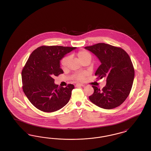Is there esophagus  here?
<instances>
[{"label":"esophagus","instance_id":"esophagus-1","mask_svg":"<svg viewBox=\"0 0 151 151\" xmlns=\"http://www.w3.org/2000/svg\"><path fill=\"white\" fill-rule=\"evenodd\" d=\"M76 87H79V86H84V85H83V84H77L76 85Z\"/></svg>","mask_w":151,"mask_h":151}]
</instances>
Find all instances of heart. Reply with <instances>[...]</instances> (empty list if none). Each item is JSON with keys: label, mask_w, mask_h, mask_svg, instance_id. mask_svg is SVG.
Listing matches in <instances>:
<instances>
[{"label": "heart", "mask_w": 151, "mask_h": 151, "mask_svg": "<svg viewBox=\"0 0 151 151\" xmlns=\"http://www.w3.org/2000/svg\"><path fill=\"white\" fill-rule=\"evenodd\" d=\"M78 57L79 58V60L82 62L83 61L86 60L87 59H91V54L86 50L80 51L78 54H77ZM70 58L68 57H66L64 58L62 61H61V65L63 67H66V65H67V63L69 61ZM86 73L85 72H82V73H77L75 75V78L78 80H84L86 76Z\"/></svg>", "instance_id": "obj_1"}]
</instances>
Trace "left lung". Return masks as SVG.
<instances>
[{
  "label": "left lung",
  "mask_w": 151,
  "mask_h": 151,
  "mask_svg": "<svg viewBox=\"0 0 151 151\" xmlns=\"http://www.w3.org/2000/svg\"><path fill=\"white\" fill-rule=\"evenodd\" d=\"M100 61L95 75L105 78L106 84L101 90L92 86L94 93L89 97L96 105L111 109L121 105L129 96L132 86L135 71L128 54L121 48L99 43L85 47Z\"/></svg>",
  "instance_id": "obj_1"
}]
</instances>
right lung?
<instances>
[{
	"label": "right lung",
	"instance_id": "1",
	"mask_svg": "<svg viewBox=\"0 0 151 151\" xmlns=\"http://www.w3.org/2000/svg\"><path fill=\"white\" fill-rule=\"evenodd\" d=\"M76 49L42 46L30 54L22 71V89L29 101L38 109L44 112L55 111L70 101L74 86L59 87L53 78L63 73L60 68L61 59Z\"/></svg>",
	"mask_w": 151,
	"mask_h": 151
}]
</instances>
